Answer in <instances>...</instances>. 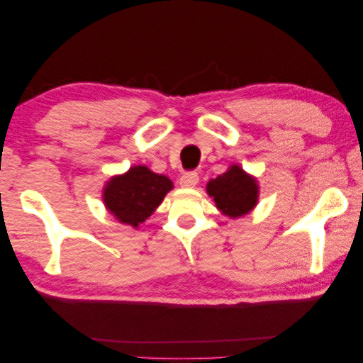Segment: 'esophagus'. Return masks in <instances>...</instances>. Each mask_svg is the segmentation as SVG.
<instances>
[{"label": "esophagus", "instance_id": "esophagus-1", "mask_svg": "<svg viewBox=\"0 0 363 363\" xmlns=\"http://www.w3.org/2000/svg\"><path fill=\"white\" fill-rule=\"evenodd\" d=\"M199 182V175L196 170H188L180 177V185L183 188H194Z\"/></svg>", "mask_w": 363, "mask_h": 363}]
</instances>
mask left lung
I'll list each match as a JSON object with an SVG mask.
<instances>
[{"instance_id": "8db88e82", "label": "left lung", "mask_w": 363, "mask_h": 363, "mask_svg": "<svg viewBox=\"0 0 363 363\" xmlns=\"http://www.w3.org/2000/svg\"><path fill=\"white\" fill-rule=\"evenodd\" d=\"M207 193L231 218L245 216L257 203V183L238 165L207 183Z\"/></svg>"}]
</instances>
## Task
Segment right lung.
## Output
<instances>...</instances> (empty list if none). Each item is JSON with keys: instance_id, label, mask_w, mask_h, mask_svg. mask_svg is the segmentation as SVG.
<instances>
[{"instance_id": "right-lung-1", "label": "right lung", "mask_w": 363, "mask_h": 363, "mask_svg": "<svg viewBox=\"0 0 363 363\" xmlns=\"http://www.w3.org/2000/svg\"><path fill=\"white\" fill-rule=\"evenodd\" d=\"M172 188L167 177L138 165L125 175L112 178L104 189V203L118 220L136 228L156 211Z\"/></svg>"}]
</instances>
